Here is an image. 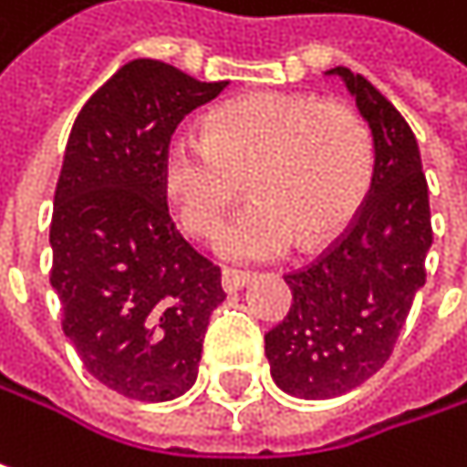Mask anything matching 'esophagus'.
Wrapping results in <instances>:
<instances>
[{"label":"esophagus","instance_id":"esophagus-1","mask_svg":"<svg viewBox=\"0 0 467 467\" xmlns=\"http://www.w3.org/2000/svg\"><path fill=\"white\" fill-rule=\"evenodd\" d=\"M251 281V273H245V270H224L222 273V286H224V292H237V289H243L245 284Z\"/></svg>","mask_w":467,"mask_h":467}]
</instances>
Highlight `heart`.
Returning <instances> with one entry per match:
<instances>
[{"instance_id":"obj_1","label":"heart","mask_w":467,"mask_h":467,"mask_svg":"<svg viewBox=\"0 0 467 467\" xmlns=\"http://www.w3.org/2000/svg\"><path fill=\"white\" fill-rule=\"evenodd\" d=\"M243 175L254 197L219 230L216 251L273 259L354 222L373 183V140L348 105L265 91L213 108L205 135L178 132L161 156L164 192L192 234L219 227Z\"/></svg>"}]
</instances>
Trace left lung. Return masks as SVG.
Wrapping results in <instances>:
<instances>
[{
	"label": "left lung",
	"mask_w": 467,
	"mask_h": 467,
	"mask_svg": "<svg viewBox=\"0 0 467 467\" xmlns=\"http://www.w3.org/2000/svg\"><path fill=\"white\" fill-rule=\"evenodd\" d=\"M337 75L373 135V183L351 227L286 278L292 308L265 335L273 381L295 398L327 400L365 384L389 359L424 286L432 245L417 138L395 105L348 67Z\"/></svg>",
	"instance_id": "obj_1"
}]
</instances>
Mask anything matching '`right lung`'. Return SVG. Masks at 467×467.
Instances as JSON below:
<instances>
[{
  "label": "right lung",
  "instance_id": "add662e5",
  "mask_svg": "<svg viewBox=\"0 0 467 467\" xmlns=\"http://www.w3.org/2000/svg\"><path fill=\"white\" fill-rule=\"evenodd\" d=\"M172 64H124L78 113L50 222V286L86 370L124 398L164 403L197 381L222 270L175 230L161 156L175 127L216 99Z\"/></svg>",
  "mask_w": 467,
  "mask_h": 467
}]
</instances>
